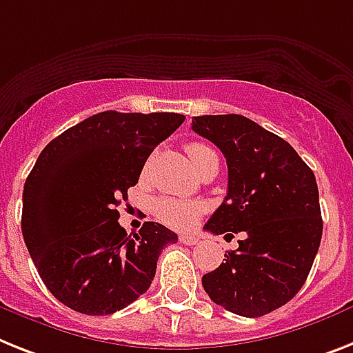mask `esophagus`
Returning a JSON list of instances; mask_svg holds the SVG:
<instances>
[{"instance_id": "obj_1", "label": "esophagus", "mask_w": 353, "mask_h": 353, "mask_svg": "<svg viewBox=\"0 0 353 353\" xmlns=\"http://www.w3.org/2000/svg\"><path fill=\"white\" fill-rule=\"evenodd\" d=\"M179 240H180V243H183V245H196L198 243V238L193 234H182Z\"/></svg>"}]
</instances>
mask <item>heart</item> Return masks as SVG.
I'll return each mask as SVG.
<instances>
[{
  "label": "heart",
  "instance_id": "heart-1",
  "mask_svg": "<svg viewBox=\"0 0 353 353\" xmlns=\"http://www.w3.org/2000/svg\"><path fill=\"white\" fill-rule=\"evenodd\" d=\"M189 159L193 162L194 170L200 171L203 165L218 159L216 153L203 142H191L185 145ZM202 203L193 202V200H179V198H159L155 202V214L160 222L165 225L173 227L176 231H185L193 227L196 220L202 214Z\"/></svg>",
  "mask_w": 353,
  "mask_h": 353
}]
</instances>
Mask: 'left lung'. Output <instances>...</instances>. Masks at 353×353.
Returning a JSON list of instances; mask_svg holds the SVG:
<instances>
[{
    "label": "left lung",
    "instance_id": "left-lung-1",
    "mask_svg": "<svg viewBox=\"0 0 353 353\" xmlns=\"http://www.w3.org/2000/svg\"><path fill=\"white\" fill-rule=\"evenodd\" d=\"M193 131L218 145L229 185L205 229L245 236L218 269L203 274V290L225 310L260 317L299 292L323 234L312 170L292 145L243 115H202Z\"/></svg>",
    "mask_w": 353,
    "mask_h": 353
}]
</instances>
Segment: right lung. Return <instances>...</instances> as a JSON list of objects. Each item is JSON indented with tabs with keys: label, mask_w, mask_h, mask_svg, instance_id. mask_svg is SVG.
<instances>
[{
	"label": "right lung",
	"mask_w": 353,
	"mask_h": 353,
	"mask_svg": "<svg viewBox=\"0 0 353 353\" xmlns=\"http://www.w3.org/2000/svg\"><path fill=\"white\" fill-rule=\"evenodd\" d=\"M183 121L110 110L63 131L37 157L23 189V240L46 288L75 312L128 307L150 288L162 249L179 240L155 222L128 234L115 208Z\"/></svg>",
	"instance_id": "right-lung-1"
}]
</instances>
